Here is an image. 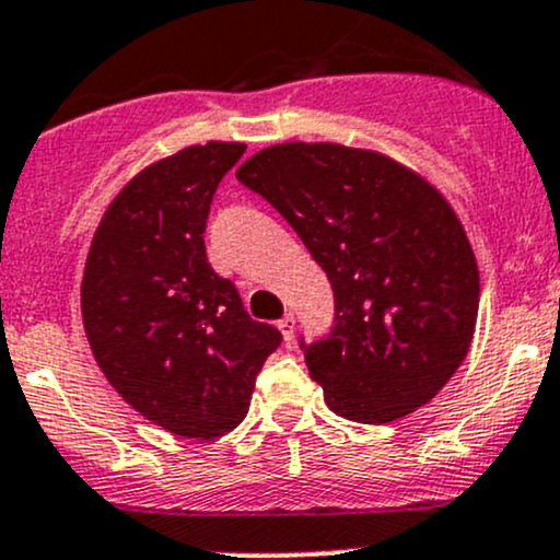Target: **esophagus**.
<instances>
[{
	"label": "esophagus",
	"mask_w": 560,
	"mask_h": 560,
	"mask_svg": "<svg viewBox=\"0 0 560 560\" xmlns=\"http://www.w3.org/2000/svg\"><path fill=\"white\" fill-rule=\"evenodd\" d=\"M281 331V337H284V342H292L294 340V316L292 313H287L284 318H279V324H276Z\"/></svg>",
	"instance_id": "1"
}]
</instances>
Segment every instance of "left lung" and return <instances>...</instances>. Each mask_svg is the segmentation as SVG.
Returning a JSON list of instances; mask_svg holds the SVG:
<instances>
[{
    "mask_svg": "<svg viewBox=\"0 0 560 560\" xmlns=\"http://www.w3.org/2000/svg\"><path fill=\"white\" fill-rule=\"evenodd\" d=\"M236 177L303 238L335 290V327L305 348L335 415L401 420L428 404L468 355L478 262L433 183L372 149L276 143Z\"/></svg>",
    "mask_w": 560,
    "mask_h": 560,
    "instance_id": "8db88e82",
    "label": "left lung"
}]
</instances>
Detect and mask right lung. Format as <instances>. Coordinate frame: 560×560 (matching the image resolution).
Wrapping results in <instances>:
<instances>
[{
  "mask_svg": "<svg viewBox=\"0 0 560 560\" xmlns=\"http://www.w3.org/2000/svg\"><path fill=\"white\" fill-rule=\"evenodd\" d=\"M244 151L210 140L140 170L103 212L82 276L84 331L110 388L196 441L247 417L257 372L281 346L214 273L201 236L214 188Z\"/></svg>",
  "mask_w": 560,
  "mask_h": 560,
  "instance_id": "right-lung-1",
  "label": "right lung"
}]
</instances>
